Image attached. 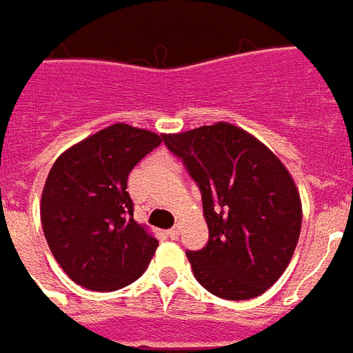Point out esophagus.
<instances>
[{
	"mask_svg": "<svg viewBox=\"0 0 353 353\" xmlns=\"http://www.w3.org/2000/svg\"><path fill=\"white\" fill-rule=\"evenodd\" d=\"M179 233H180L179 225H174V228H171V230L167 231V235L171 236V239H176V236H179Z\"/></svg>",
	"mask_w": 353,
	"mask_h": 353,
	"instance_id": "esophagus-1",
	"label": "esophagus"
}]
</instances>
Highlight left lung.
Instances as JSON below:
<instances>
[{
    "label": "left lung",
    "instance_id": "obj_1",
    "mask_svg": "<svg viewBox=\"0 0 353 353\" xmlns=\"http://www.w3.org/2000/svg\"><path fill=\"white\" fill-rule=\"evenodd\" d=\"M163 141L201 190L208 243L186 252L197 282L230 301L267 292L299 241L303 208L290 171L261 141L228 122Z\"/></svg>",
    "mask_w": 353,
    "mask_h": 353
}]
</instances>
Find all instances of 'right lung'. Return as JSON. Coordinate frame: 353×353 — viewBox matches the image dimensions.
<instances>
[{
	"instance_id": "right-lung-1",
	"label": "right lung",
	"mask_w": 353,
	"mask_h": 353,
	"mask_svg": "<svg viewBox=\"0 0 353 353\" xmlns=\"http://www.w3.org/2000/svg\"><path fill=\"white\" fill-rule=\"evenodd\" d=\"M163 135L112 123L60 154L41 195L48 248L69 279L114 292L146 271L158 239L133 220L128 176Z\"/></svg>"
}]
</instances>
